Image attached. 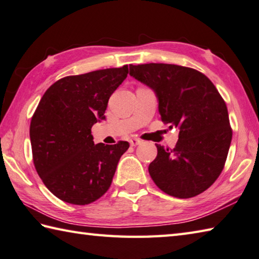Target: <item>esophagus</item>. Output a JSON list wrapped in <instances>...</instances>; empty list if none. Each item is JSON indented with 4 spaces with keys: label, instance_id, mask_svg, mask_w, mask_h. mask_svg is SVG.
I'll return each instance as SVG.
<instances>
[{
    "label": "esophagus",
    "instance_id": "esophagus-1",
    "mask_svg": "<svg viewBox=\"0 0 259 259\" xmlns=\"http://www.w3.org/2000/svg\"><path fill=\"white\" fill-rule=\"evenodd\" d=\"M139 144H141V140L140 139H137V138H133L130 140V145L135 147V146H138Z\"/></svg>",
    "mask_w": 259,
    "mask_h": 259
}]
</instances>
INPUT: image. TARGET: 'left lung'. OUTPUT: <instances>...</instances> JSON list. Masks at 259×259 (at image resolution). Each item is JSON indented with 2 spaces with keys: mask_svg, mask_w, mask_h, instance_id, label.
<instances>
[{
  "mask_svg": "<svg viewBox=\"0 0 259 259\" xmlns=\"http://www.w3.org/2000/svg\"><path fill=\"white\" fill-rule=\"evenodd\" d=\"M130 75L155 91L161 121L180 129L174 149L156 145L151 179L170 196L201 194L221 174L231 144L225 100L204 74L184 66L130 65Z\"/></svg>",
  "mask_w": 259,
  "mask_h": 259,
  "instance_id": "obj_1",
  "label": "left lung"
}]
</instances>
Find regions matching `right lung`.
I'll use <instances>...</instances> for the list:
<instances>
[{
    "instance_id": "right-lung-1",
    "label": "right lung",
    "mask_w": 259,
    "mask_h": 259,
    "mask_svg": "<svg viewBox=\"0 0 259 259\" xmlns=\"http://www.w3.org/2000/svg\"><path fill=\"white\" fill-rule=\"evenodd\" d=\"M128 65L66 76L46 91L30 123L33 164L46 187L64 202L85 205L112 183L128 141L94 145L91 129L104 119L108 101Z\"/></svg>"
}]
</instances>
